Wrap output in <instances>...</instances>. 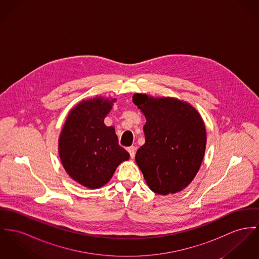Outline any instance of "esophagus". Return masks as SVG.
<instances>
[{
  "label": "esophagus",
  "instance_id": "esophagus-1",
  "mask_svg": "<svg viewBox=\"0 0 259 259\" xmlns=\"http://www.w3.org/2000/svg\"><path fill=\"white\" fill-rule=\"evenodd\" d=\"M127 151L131 155V158L134 159L135 155H136V151H137V147L136 146H131V147H127Z\"/></svg>",
  "mask_w": 259,
  "mask_h": 259
}]
</instances>
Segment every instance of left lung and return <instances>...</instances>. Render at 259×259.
Wrapping results in <instances>:
<instances>
[{
  "label": "left lung",
  "instance_id": "left-lung-1",
  "mask_svg": "<svg viewBox=\"0 0 259 259\" xmlns=\"http://www.w3.org/2000/svg\"><path fill=\"white\" fill-rule=\"evenodd\" d=\"M133 102L144 115L145 143L136 162L153 192L167 195L186 189L202 163L206 127L190 103L174 97L136 93Z\"/></svg>",
  "mask_w": 259,
  "mask_h": 259
}]
</instances>
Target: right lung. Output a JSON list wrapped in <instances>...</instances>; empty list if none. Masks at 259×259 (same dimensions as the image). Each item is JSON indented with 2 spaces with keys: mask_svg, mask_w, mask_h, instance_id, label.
<instances>
[{
  "mask_svg": "<svg viewBox=\"0 0 259 259\" xmlns=\"http://www.w3.org/2000/svg\"><path fill=\"white\" fill-rule=\"evenodd\" d=\"M116 98L96 96L82 100L68 114L59 138V155L69 177L81 186L95 190L105 186L117 167L130 159L118 143L114 126L104 119Z\"/></svg>",
  "mask_w": 259,
  "mask_h": 259,
  "instance_id": "right-lung-1",
  "label": "right lung"
}]
</instances>
